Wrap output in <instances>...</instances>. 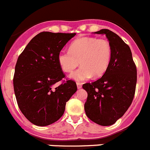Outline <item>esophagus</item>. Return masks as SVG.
<instances>
[{"mask_svg": "<svg viewBox=\"0 0 150 150\" xmlns=\"http://www.w3.org/2000/svg\"><path fill=\"white\" fill-rule=\"evenodd\" d=\"M76 86H77V89H81L82 84L80 83H76Z\"/></svg>", "mask_w": 150, "mask_h": 150, "instance_id": "esophagus-1", "label": "esophagus"}]
</instances>
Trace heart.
<instances>
[{
	"mask_svg": "<svg viewBox=\"0 0 150 150\" xmlns=\"http://www.w3.org/2000/svg\"><path fill=\"white\" fill-rule=\"evenodd\" d=\"M112 48L110 42L104 38L83 37L70 45L69 50H61L57 54V63L65 73H72L70 76L76 81H83L89 78H98L107 71L111 63Z\"/></svg>",
	"mask_w": 150,
	"mask_h": 150,
	"instance_id": "1",
	"label": "heart"
}]
</instances>
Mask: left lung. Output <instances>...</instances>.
I'll use <instances>...</instances> for the list:
<instances>
[{"label":"left lung","instance_id":"8db88e82","mask_svg":"<svg viewBox=\"0 0 150 150\" xmlns=\"http://www.w3.org/2000/svg\"><path fill=\"white\" fill-rule=\"evenodd\" d=\"M112 48L108 70L96 81L87 83L83 88L87 92L84 105L86 115L102 126L115 124L128 109L134 99L137 84V67L130 48L117 34L101 29Z\"/></svg>","mask_w":150,"mask_h":150}]
</instances>
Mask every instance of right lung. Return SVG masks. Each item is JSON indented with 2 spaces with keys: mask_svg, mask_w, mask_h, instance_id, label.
<instances>
[{
  "mask_svg": "<svg viewBox=\"0 0 150 150\" xmlns=\"http://www.w3.org/2000/svg\"><path fill=\"white\" fill-rule=\"evenodd\" d=\"M76 33L42 32L29 42L18 57L13 89L20 111L33 125L47 126L64 115L66 102L77 90L66 78L57 54ZM61 81L56 88L53 86Z\"/></svg>",
  "mask_w": 150,
  "mask_h": 150,
  "instance_id": "1",
  "label": "right lung"
}]
</instances>
